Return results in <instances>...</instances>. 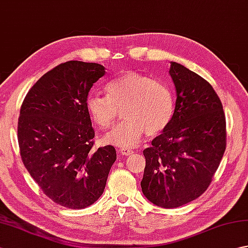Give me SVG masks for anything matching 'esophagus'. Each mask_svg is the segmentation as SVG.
<instances>
[{"instance_id":"obj_1","label":"esophagus","mask_w":248,"mask_h":248,"mask_svg":"<svg viewBox=\"0 0 248 248\" xmlns=\"http://www.w3.org/2000/svg\"><path fill=\"white\" fill-rule=\"evenodd\" d=\"M119 154L120 155H124V156H128V155H131L133 154V150L131 149H127V148H123L119 150Z\"/></svg>"}]
</instances>
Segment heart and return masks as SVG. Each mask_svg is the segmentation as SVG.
Listing matches in <instances>:
<instances>
[{
    "mask_svg": "<svg viewBox=\"0 0 248 248\" xmlns=\"http://www.w3.org/2000/svg\"><path fill=\"white\" fill-rule=\"evenodd\" d=\"M107 97L91 93L86 98L89 117L100 129L113 127L123 110V124L103 138L105 144L131 148L138 146L147 133L163 132L173 115V98L164 83L135 71H125L105 84Z\"/></svg>",
    "mask_w": 248,
    "mask_h": 248,
    "instance_id": "heart-1",
    "label": "heart"
}]
</instances>
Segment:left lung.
I'll return each instance as SVG.
<instances>
[{"mask_svg":"<svg viewBox=\"0 0 248 248\" xmlns=\"http://www.w3.org/2000/svg\"><path fill=\"white\" fill-rule=\"evenodd\" d=\"M170 76L176 107L170 124L143 151L141 191L155 205L171 209L199 197L217 171L226 149L222 102L210 83L176 62Z\"/></svg>","mask_w":248,"mask_h":248,"instance_id":"1","label":"left lung"}]
</instances>
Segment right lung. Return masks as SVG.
Returning <instances> with one entry per match:
<instances>
[{
  "label": "right lung",
  "mask_w": 248,
  "mask_h": 248,
  "mask_svg": "<svg viewBox=\"0 0 248 248\" xmlns=\"http://www.w3.org/2000/svg\"><path fill=\"white\" fill-rule=\"evenodd\" d=\"M105 68L66 62L48 71L21 105L18 141L23 164L50 199L83 209L101 196L116 161L113 146L93 149L94 131L86 108L89 91Z\"/></svg>",
  "instance_id": "obj_1"
}]
</instances>
